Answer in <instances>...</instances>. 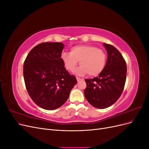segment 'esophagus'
<instances>
[{"label":"esophagus","mask_w":149,"mask_h":149,"mask_svg":"<svg viewBox=\"0 0 149 149\" xmlns=\"http://www.w3.org/2000/svg\"><path fill=\"white\" fill-rule=\"evenodd\" d=\"M76 79H77L78 81H79L83 80V78H79V77H76Z\"/></svg>","instance_id":"esophagus-1"}]
</instances>
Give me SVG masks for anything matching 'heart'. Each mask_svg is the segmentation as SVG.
I'll return each mask as SVG.
<instances>
[{
    "label": "heart",
    "mask_w": 149,
    "mask_h": 149,
    "mask_svg": "<svg viewBox=\"0 0 149 149\" xmlns=\"http://www.w3.org/2000/svg\"><path fill=\"white\" fill-rule=\"evenodd\" d=\"M61 58L65 68L70 72L76 70L80 61L81 66L76 71V73L79 75L88 73L91 76H96L102 73L106 64L104 51L89 45L72 47L70 53L63 52Z\"/></svg>",
    "instance_id": "b5f03b06"
}]
</instances>
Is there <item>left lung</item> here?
Segmentation results:
<instances>
[{
    "instance_id": "8db88e82",
    "label": "left lung",
    "mask_w": 149,
    "mask_h": 149,
    "mask_svg": "<svg viewBox=\"0 0 149 149\" xmlns=\"http://www.w3.org/2000/svg\"><path fill=\"white\" fill-rule=\"evenodd\" d=\"M107 53L104 69L93 79H86L84 96L90 104L105 109L114 104L123 93L127 74L126 63L114 46L104 43Z\"/></svg>"
}]
</instances>
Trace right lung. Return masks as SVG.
<instances>
[{
  "label": "right lung",
  "instance_id": "add662e5",
  "mask_svg": "<svg viewBox=\"0 0 149 149\" xmlns=\"http://www.w3.org/2000/svg\"><path fill=\"white\" fill-rule=\"evenodd\" d=\"M63 48L60 42L40 43L29 52L24 61L26 89L33 101L44 109L54 110L61 106L77 83L61 60Z\"/></svg>",
  "mask_w": 149,
  "mask_h": 149
}]
</instances>
